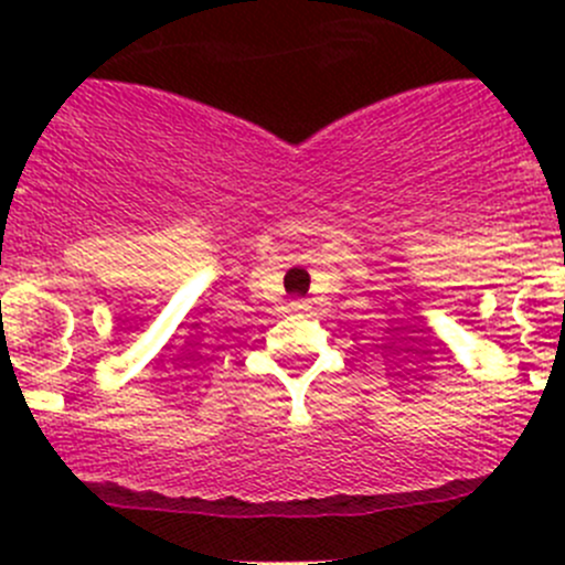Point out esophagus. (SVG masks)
Returning a JSON list of instances; mask_svg holds the SVG:
<instances>
[{
    "instance_id": "esophagus-1",
    "label": "esophagus",
    "mask_w": 565,
    "mask_h": 565,
    "mask_svg": "<svg viewBox=\"0 0 565 565\" xmlns=\"http://www.w3.org/2000/svg\"><path fill=\"white\" fill-rule=\"evenodd\" d=\"M309 309V303H306V300H292V303H289V311H295V315H300V311H306Z\"/></svg>"
}]
</instances>
